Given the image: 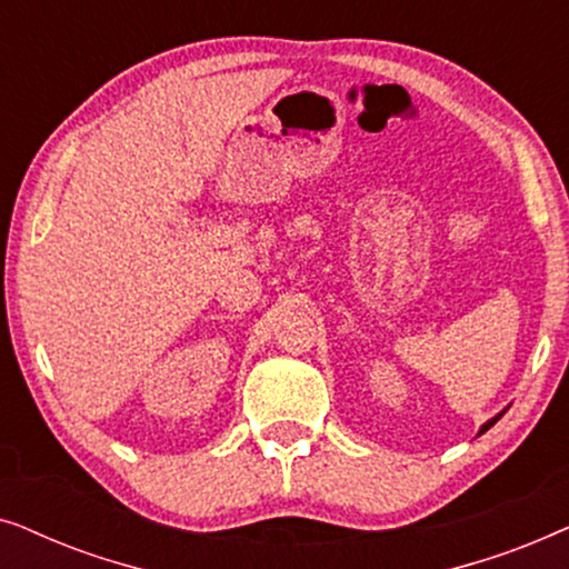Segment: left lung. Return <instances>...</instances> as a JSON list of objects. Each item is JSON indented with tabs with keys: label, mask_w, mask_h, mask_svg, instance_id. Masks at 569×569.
Returning a JSON list of instances; mask_svg holds the SVG:
<instances>
[{
	"label": "left lung",
	"mask_w": 569,
	"mask_h": 569,
	"mask_svg": "<svg viewBox=\"0 0 569 569\" xmlns=\"http://www.w3.org/2000/svg\"><path fill=\"white\" fill-rule=\"evenodd\" d=\"M502 415H505V409H502V411H500V415H495V417H492V419H487V422H485V425H481V427H479V435H485V432H487V430H489V427H492V425H495V422H497V419H500V417H502Z\"/></svg>",
	"instance_id": "left-lung-1"
}]
</instances>
